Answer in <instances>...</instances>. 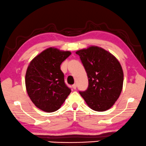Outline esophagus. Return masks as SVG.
Segmentation results:
<instances>
[{
  "label": "esophagus",
  "instance_id": "obj_1",
  "mask_svg": "<svg viewBox=\"0 0 146 146\" xmlns=\"http://www.w3.org/2000/svg\"><path fill=\"white\" fill-rule=\"evenodd\" d=\"M72 88H73V90H76V85H72Z\"/></svg>",
  "mask_w": 146,
  "mask_h": 146
}]
</instances>
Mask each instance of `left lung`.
Wrapping results in <instances>:
<instances>
[{
	"label": "left lung",
	"instance_id": "8db88e82",
	"mask_svg": "<svg viewBox=\"0 0 146 146\" xmlns=\"http://www.w3.org/2000/svg\"><path fill=\"white\" fill-rule=\"evenodd\" d=\"M87 77L89 85L80 92L88 107L96 111H105L119 98L122 90L124 73L117 58L96 46L77 50Z\"/></svg>",
	"mask_w": 146,
	"mask_h": 146
}]
</instances>
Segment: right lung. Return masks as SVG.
Wrapping results in <instances>:
<instances>
[{
	"label": "right lung",
	"instance_id": "obj_1",
	"mask_svg": "<svg viewBox=\"0 0 146 146\" xmlns=\"http://www.w3.org/2000/svg\"><path fill=\"white\" fill-rule=\"evenodd\" d=\"M71 54L54 47L43 50L31 60L25 76L26 90L38 109L52 113L60 109L71 92L60 69L61 63Z\"/></svg>",
	"mask_w": 146,
	"mask_h": 146
}]
</instances>
